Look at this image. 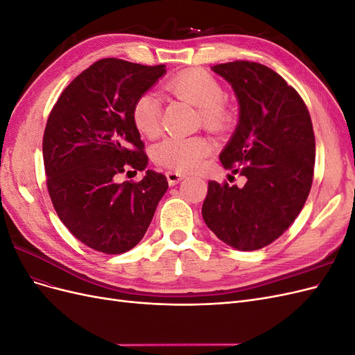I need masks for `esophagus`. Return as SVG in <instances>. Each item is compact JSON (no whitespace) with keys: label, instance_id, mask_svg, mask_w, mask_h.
Here are the masks:
<instances>
[{"label":"esophagus","instance_id":"34e87169","mask_svg":"<svg viewBox=\"0 0 355 355\" xmlns=\"http://www.w3.org/2000/svg\"><path fill=\"white\" fill-rule=\"evenodd\" d=\"M167 180H168V185L170 187H175L176 184H179V180L184 179L185 176L180 175V173H176V171H167Z\"/></svg>","mask_w":355,"mask_h":355}]
</instances>
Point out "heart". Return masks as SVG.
I'll use <instances>...</instances> for the list:
<instances>
[{"instance_id":"obj_1","label":"heart","mask_w":355,"mask_h":355,"mask_svg":"<svg viewBox=\"0 0 355 355\" xmlns=\"http://www.w3.org/2000/svg\"><path fill=\"white\" fill-rule=\"evenodd\" d=\"M167 89L178 98L200 108L201 120L207 128L220 132L230 123V114L222 103L223 90L210 73L191 69L185 71L167 84ZM133 123L142 135L154 137L159 132L161 102L153 92L142 93L133 103ZM211 153V144L202 136L166 137L153 149L157 164L175 171H192Z\"/></svg>"}]
</instances>
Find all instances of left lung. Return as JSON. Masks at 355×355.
<instances>
[{
    "instance_id": "obj_1",
    "label": "left lung",
    "mask_w": 355,
    "mask_h": 355,
    "mask_svg": "<svg viewBox=\"0 0 355 355\" xmlns=\"http://www.w3.org/2000/svg\"><path fill=\"white\" fill-rule=\"evenodd\" d=\"M240 105L239 124L219 158L247 179L230 187L210 180L202 219L237 250L271 244L302 210L313 185L315 137L306 105L275 71L235 60L211 67Z\"/></svg>"
}]
</instances>
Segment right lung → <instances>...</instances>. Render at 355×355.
<instances>
[{
    "label": "right lung",
    "mask_w": 355,
    "mask_h": 355,
    "mask_svg": "<svg viewBox=\"0 0 355 355\" xmlns=\"http://www.w3.org/2000/svg\"><path fill=\"white\" fill-rule=\"evenodd\" d=\"M164 72L166 65L101 59L72 80L49 115L42 158L51 202L73 237L96 252L133 249L168 188L154 170L139 182L115 180L148 166L132 110Z\"/></svg>",
    "instance_id": "right-lung-1"
}]
</instances>
